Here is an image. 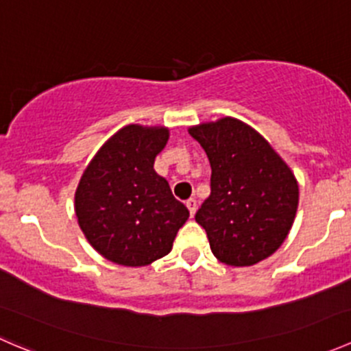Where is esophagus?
Instances as JSON below:
<instances>
[{
    "instance_id": "esophagus-1",
    "label": "esophagus",
    "mask_w": 351,
    "mask_h": 351,
    "mask_svg": "<svg viewBox=\"0 0 351 351\" xmlns=\"http://www.w3.org/2000/svg\"><path fill=\"white\" fill-rule=\"evenodd\" d=\"M186 207H189V210H190V215H195V212H197V200L195 198H189V200H186Z\"/></svg>"
}]
</instances>
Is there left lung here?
Here are the masks:
<instances>
[{
	"label": "left lung",
	"mask_w": 351,
	"mask_h": 351,
	"mask_svg": "<svg viewBox=\"0 0 351 351\" xmlns=\"http://www.w3.org/2000/svg\"><path fill=\"white\" fill-rule=\"evenodd\" d=\"M210 161V195L195 214L214 256L251 267L271 256L299 207V183L260 132L232 117L189 129Z\"/></svg>",
	"instance_id": "left-lung-1"
}]
</instances>
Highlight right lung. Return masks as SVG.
Instances as JSON below:
<instances>
[{
	"mask_svg": "<svg viewBox=\"0 0 351 351\" xmlns=\"http://www.w3.org/2000/svg\"><path fill=\"white\" fill-rule=\"evenodd\" d=\"M169 129L130 123L97 151L74 193L77 224L104 258L122 267H147L171 251L190 217L154 171Z\"/></svg>",
	"mask_w": 351,
	"mask_h": 351,
	"instance_id": "obj_1",
	"label": "right lung"
}]
</instances>
